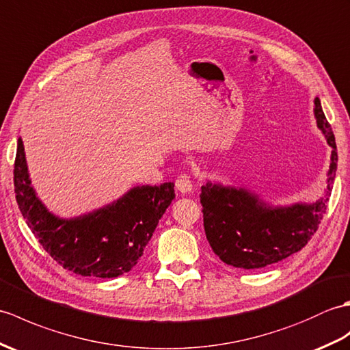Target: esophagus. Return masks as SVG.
<instances>
[{"mask_svg": "<svg viewBox=\"0 0 350 350\" xmlns=\"http://www.w3.org/2000/svg\"><path fill=\"white\" fill-rule=\"evenodd\" d=\"M175 185H176V190L181 191L183 195H187V193L191 191L193 189V184H191V180L190 176L187 174H183L176 178L175 181Z\"/></svg>", "mask_w": 350, "mask_h": 350, "instance_id": "34e87169", "label": "esophagus"}]
</instances>
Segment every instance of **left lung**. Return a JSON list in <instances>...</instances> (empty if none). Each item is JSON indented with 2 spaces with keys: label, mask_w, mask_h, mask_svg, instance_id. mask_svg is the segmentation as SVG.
Masks as SVG:
<instances>
[{
  "label": "left lung",
  "mask_w": 350,
  "mask_h": 350,
  "mask_svg": "<svg viewBox=\"0 0 350 350\" xmlns=\"http://www.w3.org/2000/svg\"><path fill=\"white\" fill-rule=\"evenodd\" d=\"M317 129L331 146L327 187L314 202L274 205L247 187L206 181L200 204L205 235L213 252L235 268L259 269L299 252L327 211L337 170V145L319 97H314Z\"/></svg>",
  "instance_id": "8db88e82"
}]
</instances>
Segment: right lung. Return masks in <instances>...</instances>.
Returning a JSON list of instances; mask_svg holds the SVG:
<instances>
[{"instance_id":"obj_1","label":"right lung","mask_w":350,"mask_h":350,"mask_svg":"<svg viewBox=\"0 0 350 350\" xmlns=\"http://www.w3.org/2000/svg\"><path fill=\"white\" fill-rule=\"evenodd\" d=\"M175 184L136 185L111 204L76 217L49 211L31 184L18 139L14 193L23 219L53 259L77 275L113 278L129 273L175 198Z\"/></svg>"}]
</instances>
